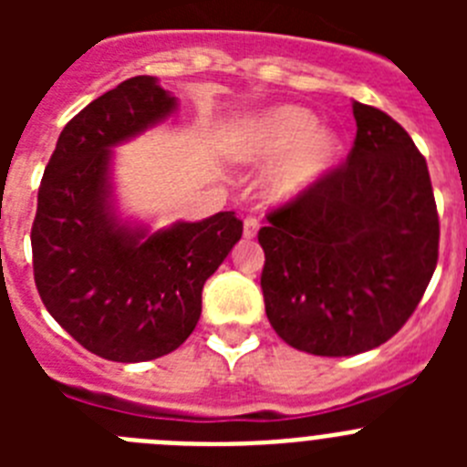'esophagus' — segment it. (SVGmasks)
Returning a JSON list of instances; mask_svg holds the SVG:
<instances>
[{
	"label": "esophagus",
	"mask_w": 467,
	"mask_h": 467,
	"mask_svg": "<svg viewBox=\"0 0 467 467\" xmlns=\"http://www.w3.org/2000/svg\"><path fill=\"white\" fill-rule=\"evenodd\" d=\"M259 231V220L254 217V214H247L245 222H243V234H245V238H254L257 236Z\"/></svg>",
	"instance_id": "1"
}]
</instances>
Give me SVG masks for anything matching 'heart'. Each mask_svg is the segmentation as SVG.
Wrapping results in <instances>:
<instances>
[{"instance_id":"obj_1","label":"heart","mask_w":467,"mask_h":467,"mask_svg":"<svg viewBox=\"0 0 467 467\" xmlns=\"http://www.w3.org/2000/svg\"><path fill=\"white\" fill-rule=\"evenodd\" d=\"M317 126L320 121L313 111L285 105L266 111L245 128L236 150L241 159H280L269 177L274 201L301 196L332 171L341 142L337 135Z\"/></svg>"}]
</instances>
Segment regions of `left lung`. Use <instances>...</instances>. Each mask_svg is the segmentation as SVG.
Instances as JSON below:
<instances>
[{
    "label": "left lung",
    "instance_id": "left-lung-1",
    "mask_svg": "<svg viewBox=\"0 0 467 467\" xmlns=\"http://www.w3.org/2000/svg\"><path fill=\"white\" fill-rule=\"evenodd\" d=\"M353 117L346 163L271 210L257 236L271 327L313 356L386 344L437 266L440 217L426 159L386 111L353 102Z\"/></svg>",
    "mask_w": 467,
    "mask_h": 467
}]
</instances>
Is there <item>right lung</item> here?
<instances>
[{"instance_id": "obj_1", "label": "right lung", "mask_w": 467, "mask_h": 467, "mask_svg": "<svg viewBox=\"0 0 467 467\" xmlns=\"http://www.w3.org/2000/svg\"><path fill=\"white\" fill-rule=\"evenodd\" d=\"M177 100L133 77L57 138L32 222V266L47 311L86 350L114 362L168 356L201 317V292L243 236L236 213L147 234L111 208V147L166 119Z\"/></svg>"}]
</instances>
